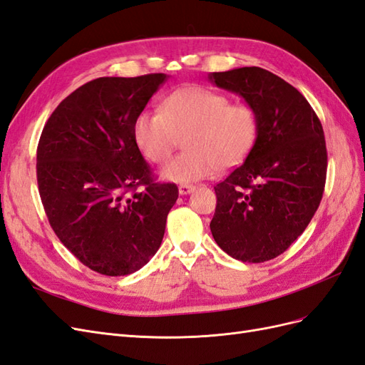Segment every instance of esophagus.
<instances>
[{"mask_svg": "<svg viewBox=\"0 0 365 365\" xmlns=\"http://www.w3.org/2000/svg\"><path fill=\"white\" fill-rule=\"evenodd\" d=\"M193 190H195V185H192V184H181V185L178 187L180 195H189V193H192Z\"/></svg>", "mask_w": 365, "mask_h": 365, "instance_id": "34e87169", "label": "esophagus"}]
</instances>
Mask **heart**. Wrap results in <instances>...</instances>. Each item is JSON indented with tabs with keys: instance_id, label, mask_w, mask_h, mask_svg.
<instances>
[{
	"instance_id": "heart-1",
	"label": "heart",
	"mask_w": 365,
	"mask_h": 365,
	"mask_svg": "<svg viewBox=\"0 0 365 365\" xmlns=\"http://www.w3.org/2000/svg\"><path fill=\"white\" fill-rule=\"evenodd\" d=\"M259 137V115L248 103L204 86L178 88L163 102V111H141L134 138L150 163L163 164L185 140V152L164 165L172 182H195L244 161Z\"/></svg>"
}]
</instances>
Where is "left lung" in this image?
<instances>
[{"label": "left lung", "instance_id": "obj_1", "mask_svg": "<svg viewBox=\"0 0 365 365\" xmlns=\"http://www.w3.org/2000/svg\"><path fill=\"white\" fill-rule=\"evenodd\" d=\"M257 111L259 137L245 163L215 185L210 230L233 259L262 263L280 256L322 202L327 150L312 106L282 77L259 67L208 76Z\"/></svg>", "mask_w": 365, "mask_h": 365}]
</instances>
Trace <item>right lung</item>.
Instances as JSON below:
<instances>
[{
	"label": "right lung",
	"instance_id": "right-lung-1",
	"mask_svg": "<svg viewBox=\"0 0 365 365\" xmlns=\"http://www.w3.org/2000/svg\"><path fill=\"white\" fill-rule=\"evenodd\" d=\"M165 79L98 77L63 98L42 129L36 176L48 222L98 274L117 277L145 267L178 200L176 184L153 178L134 138L137 115Z\"/></svg>",
	"mask_w": 365,
	"mask_h": 365
}]
</instances>
